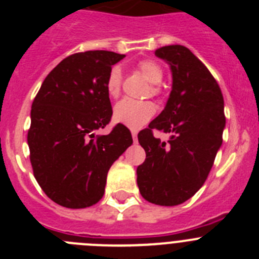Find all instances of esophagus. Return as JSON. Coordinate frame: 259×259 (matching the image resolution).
<instances>
[{
    "label": "esophagus",
    "mask_w": 259,
    "mask_h": 259,
    "mask_svg": "<svg viewBox=\"0 0 259 259\" xmlns=\"http://www.w3.org/2000/svg\"><path fill=\"white\" fill-rule=\"evenodd\" d=\"M132 139H134V141L136 143L137 141V132L136 131H132Z\"/></svg>",
    "instance_id": "1"
}]
</instances>
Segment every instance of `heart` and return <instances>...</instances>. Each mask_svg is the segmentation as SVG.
<instances>
[{"instance_id":"heart-1","label":"heart","mask_w":259,"mask_h":259,"mask_svg":"<svg viewBox=\"0 0 259 259\" xmlns=\"http://www.w3.org/2000/svg\"><path fill=\"white\" fill-rule=\"evenodd\" d=\"M137 68L150 81L146 95L154 96V97L161 96L163 92L161 84V80L163 77V70L159 63L153 59H143L137 63ZM122 70L118 66H114L110 68L106 81H105L107 95L113 98L118 97L122 91ZM154 114L155 106L150 101H135L131 98H124L114 107V118L116 122L122 123L132 130H139L140 127H143L144 124L149 122Z\"/></svg>"}]
</instances>
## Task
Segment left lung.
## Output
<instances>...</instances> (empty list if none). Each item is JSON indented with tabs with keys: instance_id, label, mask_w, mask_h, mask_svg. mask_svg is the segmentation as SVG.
Returning a JSON list of instances; mask_svg holds the SVG:
<instances>
[{
	"instance_id": "left-lung-1",
	"label": "left lung",
	"mask_w": 259,
	"mask_h": 259,
	"mask_svg": "<svg viewBox=\"0 0 259 259\" xmlns=\"http://www.w3.org/2000/svg\"><path fill=\"white\" fill-rule=\"evenodd\" d=\"M155 56L170 65L172 91L163 111L137 135L146 153L137 167V185L146 201L175 206L207 179L223 141L224 101L211 72L188 48L162 47ZM155 129L173 136L161 143Z\"/></svg>"
}]
</instances>
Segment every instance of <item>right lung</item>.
<instances>
[{"mask_svg": "<svg viewBox=\"0 0 259 259\" xmlns=\"http://www.w3.org/2000/svg\"><path fill=\"white\" fill-rule=\"evenodd\" d=\"M124 57L107 50L71 54L50 71L32 102L27 136L32 170L61 206L97 203L110 167L131 146V132L120 123L109 135H96L113 115L107 74Z\"/></svg>", "mask_w": 259, "mask_h": 259, "instance_id": "1", "label": "right lung"}]
</instances>
